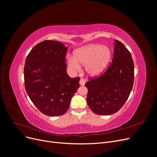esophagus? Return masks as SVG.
<instances>
[{
  "instance_id": "1",
  "label": "esophagus",
  "mask_w": 157,
  "mask_h": 157,
  "mask_svg": "<svg viewBox=\"0 0 157 157\" xmlns=\"http://www.w3.org/2000/svg\"><path fill=\"white\" fill-rule=\"evenodd\" d=\"M85 83H86V80H85L84 79L81 78V79L80 80V82H79L80 85H81V86H83V85L85 84Z\"/></svg>"
}]
</instances>
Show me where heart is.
Listing matches in <instances>:
<instances>
[{
	"mask_svg": "<svg viewBox=\"0 0 157 157\" xmlns=\"http://www.w3.org/2000/svg\"><path fill=\"white\" fill-rule=\"evenodd\" d=\"M111 57L109 47L99 44H91L76 50L74 58H67L68 67L73 71L85 66V71L90 77H96L106 69Z\"/></svg>",
	"mask_w": 157,
	"mask_h": 157,
	"instance_id": "heart-1",
	"label": "heart"
}]
</instances>
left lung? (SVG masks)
<instances>
[{
	"label": "left lung",
	"mask_w": 157,
	"mask_h": 157,
	"mask_svg": "<svg viewBox=\"0 0 157 157\" xmlns=\"http://www.w3.org/2000/svg\"><path fill=\"white\" fill-rule=\"evenodd\" d=\"M114 42L113 58L107 70L85 84L87 103L97 115L117 113L129 97L134 84V65L130 52L120 41Z\"/></svg>",
	"instance_id": "obj_1"
}]
</instances>
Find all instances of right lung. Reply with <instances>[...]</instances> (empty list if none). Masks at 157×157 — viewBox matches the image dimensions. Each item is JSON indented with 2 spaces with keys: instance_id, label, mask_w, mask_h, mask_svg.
Segmentation results:
<instances>
[{
  "instance_id": "obj_1",
  "label": "right lung",
  "mask_w": 157,
  "mask_h": 157,
  "mask_svg": "<svg viewBox=\"0 0 157 157\" xmlns=\"http://www.w3.org/2000/svg\"><path fill=\"white\" fill-rule=\"evenodd\" d=\"M67 49L63 42L44 40L33 47L25 59L26 92L36 108L47 116L65 113L80 86V78H71L66 71Z\"/></svg>"
}]
</instances>
